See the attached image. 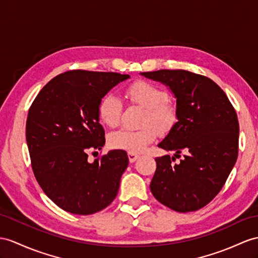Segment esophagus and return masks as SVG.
<instances>
[{
	"mask_svg": "<svg viewBox=\"0 0 258 258\" xmlns=\"http://www.w3.org/2000/svg\"><path fill=\"white\" fill-rule=\"evenodd\" d=\"M139 154H137V153H133V152H128V158H129V161H130V163H134V162H136L137 161V159L139 158Z\"/></svg>",
	"mask_w": 258,
	"mask_h": 258,
	"instance_id": "obj_1",
	"label": "esophagus"
}]
</instances>
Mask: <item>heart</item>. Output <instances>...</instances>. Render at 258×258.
Instances as JSON below:
<instances>
[{
    "instance_id": "heart-1",
    "label": "heart",
    "mask_w": 258,
    "mask_h": 258,
    "mask_svg": "<svg viewBox=\"0 0 258 258\" xmlns=\"http://www.w3.org/2000/svg\"><path fill=\"white\" fill-rule=\"evenodd\" d=\"M125 96L131 102L146 108L142 118V127L138 130L120 129L109 137V144L115 149L140 153L156 137V130L166 131L172 127L176 112L168 104L167 93L158 85L147 81H137L125 89ZM122 103L115 94L107 93L98 103L99 120L108 127H116L120 120Z\"/></svg>"
}]
</instances>
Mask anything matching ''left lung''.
Returning a JSON list of instances; mask_svg holds the SVG:
<instances>
[{
    "mask_svg": "<svg viewBox=\"0 0 258 258\" xmlns=\"http://www.w3.org/2000/svg\"><path fill=\"white\" fill-rule=\"evenodd\" d=\"M141 75L169 87L176 98V118L158 147L175 151L156 158L150 188L158 202L178 212L196 211L222 189L238 151L236 112L225 93L209 78L185 70ZM186 152L178 165L173 163Z\"/></svg>",
    "mask_w": 258,
    "mask_h": 258,
    "instance_id": "left-lung-1",
    "label": "left lung"
}]
</instances>
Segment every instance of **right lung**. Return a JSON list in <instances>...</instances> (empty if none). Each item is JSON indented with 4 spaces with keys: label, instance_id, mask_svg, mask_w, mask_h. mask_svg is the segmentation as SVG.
Returning a JSON list of instances; mask_svg holds the SVG:
<instances>
[{
    "label": "right lung",
    "instance_id": "obj_1",
    "mask_svg": "<svg viewBox=\"0 0 258 258\" xmlns=\"http://www.w3.org/2000/svg\"><path fill=\"white\" fill-rule=\"evenodd\" d=\"M129 78L68 71L49 81L31 104L26 121L31 167L43 192L61 209L87 216L116 198L129 163L125 151L111 150L93 163L87 151L105 144L97 111L100 98Z\"/></svg>",
    "mask_w": 258,
    "mask_h": 258
}]
</instances>
